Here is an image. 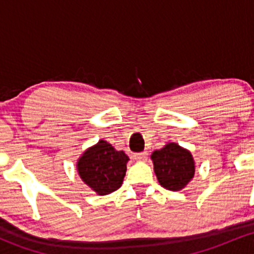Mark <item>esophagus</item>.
<instances>
[{
  "instance_id": "34e87169",
  "label": "esophagus",
  "mask_w": 254,
  "mask_h": 254,
  "mask_svg": "<svg viewBox=\"0 0 254 254\" xmlns=\"http://www.w3.org/2000/svg\"><path fill=\"white\" fill-rule=\"evenodd\" d=\"M146 156H148V153H146V151H143V153H135L134 155H133V159H135V160L138 161H143L145 160Z\"/></svg>"
}]
</instances>
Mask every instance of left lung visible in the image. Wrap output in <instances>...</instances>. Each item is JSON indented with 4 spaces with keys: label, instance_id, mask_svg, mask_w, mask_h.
Wrapping results in <instances>:
<instances>
[{
    "label": "left lung",
    "instance_id": "left-lung-1",
    "mask_svg": "<svg viewBox=\"0 0 254 254\" xmlns=\"http://www.w3.org/2000/svg\"><path fill=\"white\" fill-rule=\"evenodd\" d=\"M161 187L169 190H181L194 177L195 163L188 149L177 143H167L150 156Z\"/></svg>",
    "mask_w": 254,
    "mask_h": 254
}]
</instances>
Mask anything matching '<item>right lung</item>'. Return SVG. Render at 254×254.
Listing matches in <instances>:
<instances>
[{
	"instance_id": "add662e5",
	"label": "right lung",
	"mask_w": 254,
	"mask_h": 254,
	"mask_svg": "<svg viewBox=\"0 0 254 254\" xmlns=\"http://www.w3.org/2000/svg\"><path fill=\"white\" fill-rule=\"evenodd\" d=\"M128 160L124 150H116L106 140L100 139L79 156L77 171L96 194L106 195L122 186Z\"/></svg>"
}]
</instances>
